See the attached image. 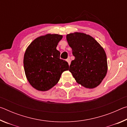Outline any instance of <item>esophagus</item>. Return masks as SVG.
I'll use <instances>...</instances> for the list:
<instances>
[{
    "label": "esophagus",
    "mask_w": 127,
    "mask_h": 127,
    "mask_svg": "<svg viewBox=\"0 0 127 127\" xmlns=\"http://www.w3.org/2000/svg\"><path fill=\"white\" fill-rule=\"evenodd\" d=\"M66 62H68V63L69 65H70V59L69 58H68L67 59H66Z\"/></svg>",
    "instance_id": "obj_1"
}]
</instances>
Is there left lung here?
Returning a JSON list of instances; mask_svg holds the SVG:
<instances>
[{
	"label": "left lung",
	"mask_w": 127,
	"mask_h": 127,
	"mask_svg": "<svg viewBox=\"0 0 127 127\" xmlns=\"http://www.w3.org/2000/svg\"><path fill=\"white\" fill-rule=\"evenodd\" d=\"M75 59L69 66L70 72L78 84L94 89L101 83L107 71L105 51L95 38L81 32L66 36Z\"/></svg>",
	"instance_id": "8db88e82"
}]
</instances>
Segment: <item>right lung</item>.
<instances>
[{"label":"right lung","mask_w":127,"mask_h":127,"mask_svg":"<svg viewBox=\"0 0 127 127\" xmlns=\"http://www.w3.org/2000/svg\"><path fill=\"white\" fill-rule=\"evenodd\" d=\"M63 36L47 34L34 40L27 47L23 59L26 76L30 84L38 91H46L57 84L68 63L60 59L57 50Z\"/></svg>","instance_id":"obj_1"}]
</instances>
